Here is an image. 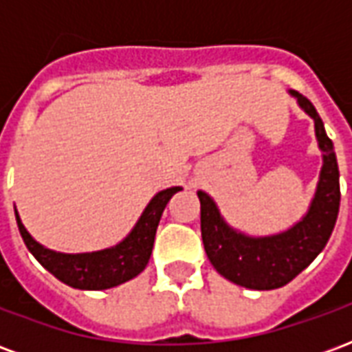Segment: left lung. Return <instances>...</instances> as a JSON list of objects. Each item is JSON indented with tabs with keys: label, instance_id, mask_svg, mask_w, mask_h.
Returning <instances> with one entry per match:
<instances>
[{
	"label": "left lung",
	"instance_id": "1",
	"mask_svg": "<svg viewBox=\"0 0 352 352\" xmlns=\"http://www.w3.org/2000/svg\"><path fill=\"white\" fill-rule=\"evenodd\" d=\"M303 113L313 118L322 168L307 213L290 228L272 236H249L224 221L214 199L198 190L201 206V239L207 258L224 279L252 290L285 287L317 258L332 236L340 213V169L332 139L307 98L288 90Z\"/></svg>",
	"mask_w": 352,
	"mask_h": 352
}]
</instances>
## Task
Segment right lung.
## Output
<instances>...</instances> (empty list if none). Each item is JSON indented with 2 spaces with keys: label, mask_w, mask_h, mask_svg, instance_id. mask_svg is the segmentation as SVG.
I'll use <instances>...</instances> for the list:
<instances>
[{
  "label": "right lung",
  "mask_w": 352,
  "mask_h": 352,
  "mask_svg": "<svg viewBox=\"0 0 352 352\" xmlns=\"http://www.w3.org/2000/svg\"><path fill=\"white\" fill-rule=\"evenodd\" d=\"M179 190L183 188L171 186V188L158 192L146 204L145 211L141 213L135 226L120 243L94 252L69 254V252H56L47 249L30 236L26 226L20 221L16 209H14V214H16L20 236L24 239L28 251L34 254L45 270H49L56 279L73 288L105 290V288L118 287L126 280L138 277L139 273L145 270L153 252L154 236H156L162 213L171 196Z\"/></svg>",
  "instance_id": "obj_1"
}]
</instances>
